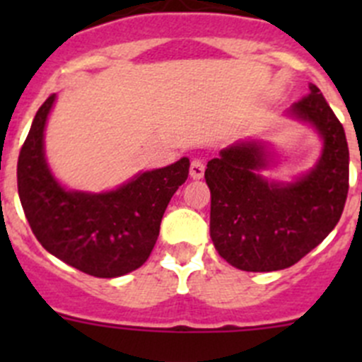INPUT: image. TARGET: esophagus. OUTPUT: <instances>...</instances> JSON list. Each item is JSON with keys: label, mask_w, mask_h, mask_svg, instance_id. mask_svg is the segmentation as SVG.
Segmentation results:
<instances>
[{"label": "esophagus", "mask_w": 362, "mask_h": 362, "mask_svg": "<svg viewBox=\"0 0 362 362\" xmlns=\"http://www.w3.org/2000/svg\"><path fill=\"white\" fill-rule=\"evenodd\" d=\"M203 175H204V160L199 158H194L191 160V177L194 178V180H199V178H203Z\"/></svg>", "instance_id": "1"}]
</instances>
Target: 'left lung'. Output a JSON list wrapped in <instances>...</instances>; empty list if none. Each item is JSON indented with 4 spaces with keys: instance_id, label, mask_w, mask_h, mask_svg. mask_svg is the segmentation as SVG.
Wrapping results in <instances>:
<instances>
[{
    "instance_id": "1",
    "label": "left lung",
    "mask_w": 362,
    "mask_h": 362,
    "mask_svg": "<svg viewBox=\"0 0 362 362\" xmlns=\"http://www.w3.org/2000/svg\"><path fill=\"white\" fill-rule=\"evenodd\" d=\"M291 107L324 140L322 156L310 173L293 184L259 175L264 147L238 141L208 160L210 236L221 257L243 272L289 268L315 249L338 224L349 194V145L341 122L319 87Z\"/></svg>"
}]
</instances>
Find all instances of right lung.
<instances>
[{
  "label": "right lung",
  "mask_w": 362,
  "mask_h": 362,
  "mask_svg": "<svg viewBox=\"0 0 362 362\" xmlns=\"http://www.w3.org/2000/svg\"><path fill=\"white\" fill-rule=\"evenodd\" d=\"M56 94L38 108L17 163V187L33 235L42 247L73 268L113 279L140 268L159 236L171 196L187 180L189 163L145 171L101 194L71 192L50 173L43 129Z\"/></svg>",
  "instance_id": "right-lung-1"
}]
</instances>
